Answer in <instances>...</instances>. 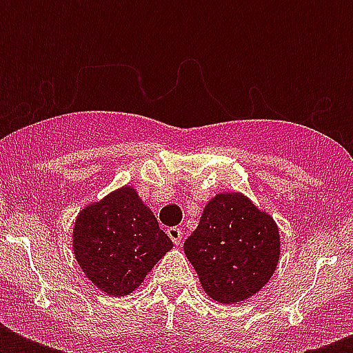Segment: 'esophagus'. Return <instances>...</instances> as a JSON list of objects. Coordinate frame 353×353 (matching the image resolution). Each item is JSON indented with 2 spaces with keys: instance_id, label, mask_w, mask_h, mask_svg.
Masks as SVG:
<instances>
[{
  "instance_id": "esophagus-1",
  "label": "esophagus",
  "mask_w": 353,
  "mask_h": 353,
  "mask_svg": "<svg viewBox=\"0 0 353 353\" xmlns=\"http://www.w3.org/2000/svg\"><path fill=\"white\" fill-rule=\"evenodd\" d=\"M166 234L170 236V240L174 241L176 245H179V243H181L183 231L179 229V227H168V229H166Z\"/></svg>"
}]
</instances>
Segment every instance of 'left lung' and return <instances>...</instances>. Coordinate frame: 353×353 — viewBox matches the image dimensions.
I'll list each match as a JSON object with an SVG mask.
<instances>
[{"instance_id":"8db88e82","label":"left lung","mask_w":353,"mask_h":353,"mask_svg":"<svg viewBox=\"0 0 353 353\" xmlns=\"http://www.w3.org/2000/svg\"><path fill=\"white\" fill-rule=\"evenodd\" d=\"M183 249L205 293L221 304H236L262 290L274 273L279 227L245 196L218 194Z\"/></svg>"}]
</instances>
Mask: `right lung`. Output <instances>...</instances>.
Wrapping results in <instances>:
<instances>
[{
	"mask_svg": "<svg viewBox=\"0 0 353 353\" xmlns=\"http://www.w3.org/2000/svg\"><path fill=\"white\" fill-rule=\"evenodd\" d=\"M73 249L85 276L113 296L132 293L172 249L154 212L135 188L122 187L85 207L73 229Z\"/></svg>",
	"mask_w": 353,
	"mask_h": 353,
	"instance_id": "1",
	"label": "right lung"
}]
</instances>
